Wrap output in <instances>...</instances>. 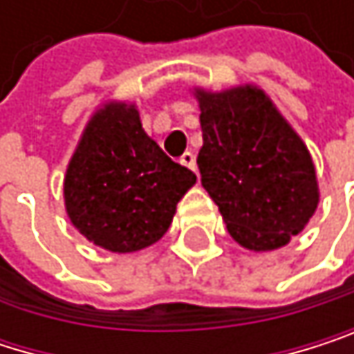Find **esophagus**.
<instances>
[{
  "instance_id": "esophagus-1",
  "label": "esophagus",
  "mask_w": 354,
  "mask_h": 354,
  "mask_svg": "<svg viewBox=\"0 0 354 354\" xmlns=\"http://www.w3.org/2000/svg\"><path fill=\"white\" fill-rule=\"evenodd\" d=\"M181 165L187 167V169H192V171H196V156H194L192 152H185V154L181 156Z\"/></svg>"
}]
</instances>
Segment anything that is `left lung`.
<instances>
[{
    "mask_svg": "<svg viewBox=\"0 0 354 354\" xmlns=\"http://www.w3.org/2000/svg\"><path fill=\"white\" fill-rule=\"evenodd\" d=\"M194 95L202 127V187L218 206L230 236L254 252L286 246L319 204L306 144L257 85L194 87Z\"/></svg>",
    "mask_w": 354,
    "mask_h": 354,
    "instance_id": "1",
    "label": "left lung"
}]
</instances>
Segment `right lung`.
Instances as JSON below:
<instances>
[{
    "label": "right lung",
    "instance_id": "right-lung-1",
    "mask_svg": "<svg viewBox=\"0 0 354 354\" xmlns=\"http://www.w3.org/2000/svg\"><path fill=\"white\" fill-rule=\"evenodd\" d=\"M196 175L146 133L133 102H104L87 120L64 175L71 223L95 246L127 254L156 244Z\"/></svg>",
    "mask_w": 354,
    "mask_h": 354
}]
</instances>
